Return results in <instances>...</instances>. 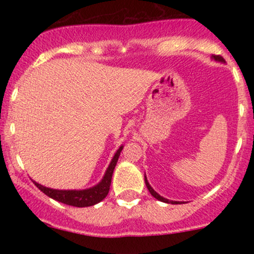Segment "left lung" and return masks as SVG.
Returning a JSON list of instances; mask_svg holds the SVG:
<instances>
[{"instance_id":"1","label":"left lung","mask_w":254,"mask_h":254,"mask_svg":"<svg viewBox=\"0 0 254 254\" xmlns=\"http://www.w3.org/2000/svg\"><path fill=\"white\" fill-rule=\"evenodd\" d=\"M212 60L217 61V62H221V63L224 62V60H223V58L221 57V56H212ZM144 182H145V185H147V189H148V190H149L151 196H153L154 198H156L157 200H161V202H164V203H172V204L184 203V202H177V200H170V199H167V198H164L162 196H160V194L157 193L156 191H154V189L151 188L150 184L148 183V179H147V177H145V176H144Z\"/></svg>"}]
</instances>
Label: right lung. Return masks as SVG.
I'll return each instance as SVG.
<instances>
[{
	"label": "right lung",
	"instance_id": "right-lung-1",
	"mask_svg": "<svg viewBox=\"0 0 254 254\" xmlns=\"http://www.w3.org/2000/svg\"><path fill=\"white\" fill-rule=\"evenodd\" d=\"M122 150H123V145H121L119 149L116 151V154L113 155L109 167H107L106 172H105L103 179H101L97 185L92 186V188L89 189H84V190H56V189H50L46 188V186L40 185L39 183L34 182V180H32V182H33L34 185H36L40 191L44 192L46 196L57 200V202L64 203L66 204V205L77 206V208L92 206L94 205V204L101 202V200L107 196V193H109L113 171H115L116 165H117L118 157L121 155Z\"/></svg>",
	"mask_w": 254,
	"mask_h": 254
}]
</instances>
